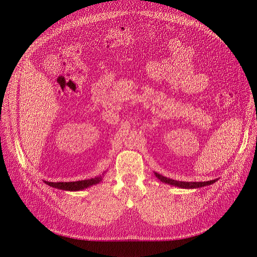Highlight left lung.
I'll return each mask as SVG.
<instances>
[{
	"mask_svg": "<svg viewBox=\"0 0 257 257\" xmlns=\"http://www.w3.org/2000/svg\"><path fill=\"white\" fill-rule=\"evenodd\" d=\"M154 176L157 177L162 182L167 183L169 185H174V186H177V188H181V189H198V188H203V186H206V185L213 184L214 182L217 181V179H214V180L204 181V182H186V181L173 180V179H169V178L162 176L158 173H154Z\"/></svg>",
	"mask_w": 257,
	"mask_h": 257,
	"instance_id": "obj_1",
	"label": "left lung"
}]
</instances>
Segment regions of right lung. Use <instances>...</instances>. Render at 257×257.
<instances>
[{
  "mask_svg": "<svg viewBox=\"0 0 257 257\" xmlns=\"http://www.w3.org/2000/svg\"><path fill=\"white\" fill-rule=\"evenodd\" d=\"M104 176V175H103ZM103 176H98L95 178L88 179V180H81V181H73V182H49V181H44L46 184H48L51 188L58 189V190H63V191H81L90 186L99 183L102 181Z\"/></svg>",
  "mask_w": 257,
  "mask_h": 257,
  "instance_id": "add662e5",
  "label": "right lung"
}]
</instances>
